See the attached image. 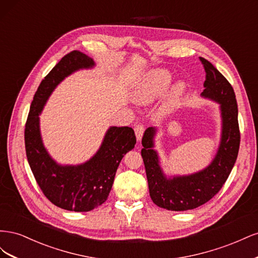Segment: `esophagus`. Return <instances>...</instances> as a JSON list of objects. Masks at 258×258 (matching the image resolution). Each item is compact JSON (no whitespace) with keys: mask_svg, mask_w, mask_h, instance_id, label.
<instances>
[{"mask_svg":"<svg viewBox=\"0 0 258 258\" xmlns=\"http://www.w3.org/2000/svg\"><path fill=\"white\" fill-rule=\"evenodd\" d=\"M135 132H136V137L138 139V141H141V139L144 134V126L141 123H138L135 127Z\"/></svg>","mask_w":258,"mask_h":258,"instance_id":"obj_1","label":"esophagus"}]
</instances>
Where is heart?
<instances>
[{
	"mask_svg": "<svg viewBox=\"0 0 258 258\" xmlns=\"http://www.w3.org/2000/svg\"><path fill=\"white\" fill-rule=\"evenodd\" d=\"M171 82H172V76L166 70H152L132 89V100L138 104L151 103L166 91ZM184 88L185 86L183 83H178L174 86L168 102L162 107L163 112L168 111L173 105L174 101L179 96H182Z\"/></svg>",
	"mask_w": 258,
	"mask_h": 258,
	"instance_id": "b5f03b06",
	"label": "heart"
}]
</instances>
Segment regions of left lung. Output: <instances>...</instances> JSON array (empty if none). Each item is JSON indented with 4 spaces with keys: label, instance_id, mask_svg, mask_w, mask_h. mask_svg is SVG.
Wrapping results in <instances>:
<instances>
[{
    "label": "left lung",
    "instance_id": "left-lung-1",
    "mask_svg": "<svg viewBox=\"0 0 258 258\" xmlns=\"http://www.w3.org/2000/svg\"><path fill=\"white\" fill-rule=\"evenodd\" d=\"M206 70L205 90L201 97L220 104L222 118L221 141L210 165L198 172L187 175L167 176L155 150L157 128L144 132L141 151L150 196L156 206L170 211H187L205 205L220 191L235 166L240 145L238 105L235 91L218 70L200 57Z\"/></svg>",
    "mask_w": 258,
    "mask_h": 258
}]
</instances>
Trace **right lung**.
Wrapping results in <instances>:
<instances>
[{"instance_id": "add662e5", "label": "right lung", "mask_w": 258, "mask_h": 258, "mask_svg": "<svg viewBox=\"0 0 258 258\" xmlns=\"http://www.w3.org/2000/svg\"><path fill=\"white\" fill-rule=\"evenodd\" d=\"M95 66V61L81 51L66 54L38 86L25 129L28 162L43 194L54 206L75 212H88L107 199L119 162L137 142L132 128L110 127L98 152L74 166L60 165L45 148L40 114L49 96L66 77Z\"/></svg>"}]
</instances>
